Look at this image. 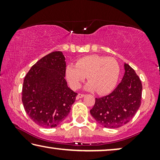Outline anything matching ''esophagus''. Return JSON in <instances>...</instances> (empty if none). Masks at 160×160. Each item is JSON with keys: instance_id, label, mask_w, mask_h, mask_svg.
Segmentation results:
<instances>
[{"instance_id": "obj_1", "label": "esophagus", "mask_w": 160, "mask_h": 160, "mask_svg": "<svg viewBox=\"0 0 160 160\" xmlns=\"http://www.w3.org/2000/svg\"><path fill=\"white\" fill-rule=\"evenodd\" d=\"M84 96V94H82V93H78V95H77V98L78 99V98H82Z\"/></svg>"}]
</instances>
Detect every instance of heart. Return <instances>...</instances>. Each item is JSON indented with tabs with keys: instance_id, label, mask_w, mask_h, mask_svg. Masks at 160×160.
<instances>
[{
	"instance_id": "obj_1",
	"label": "heart",
	"mask_w": 160,
	"mask_h": 160,
	"mask_svg": "<svg viewBox=\"0 0 160 160\" xmlns=\"http://www.w3.org/2000/svg\"><path fill=\"white\" fill-rule=\"evenodd\" d=\"M120 68L117 60L98 54L83 57L76 65L66 68V77L72 88L77 89L87 76V90H96L99 94L109 92L117 84Z\"/></svg>"
}]
</instances>
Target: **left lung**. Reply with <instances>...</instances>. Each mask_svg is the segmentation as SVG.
<instances>
[{"instance_id": "obj_1", "label": "left lung", "mask_w": 160, "mask_h": 160, "mask_svg": "<svg viewBox=\"0 0 160 160\" xmlns=\"http://www.w3.org/2000/svg\"><path fill=\"white\" fill-rule=\"evenodd\" d=\"M124 70L123 78L114 90L95 98L90 110L92 117L104 128H119L128 123L141 106V81L128 64H124Z\"/></svg>"}]
</instances>
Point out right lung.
I'll return each instance as SVG.
<instances>
[{
    "instance_id": "obj_1",
    "label": "right lung",
    "mask_w": 160,
    "mask_h": 160,
    "mask_svg": "<svg viewBox=\"0 0 160 160\" xmlns=\"http://www.w3.org/2000/svg\"><path fill=\"white\" fill-rule=\"evenodd\" d=\"M66 63L62 52L40 59L24 78L22 101L30 119L38 126L54 128L64 120L78 95L65 79Z\"/></svg>"
}]
</instances>
